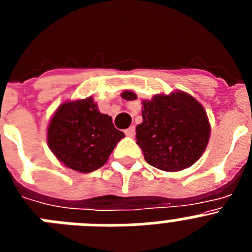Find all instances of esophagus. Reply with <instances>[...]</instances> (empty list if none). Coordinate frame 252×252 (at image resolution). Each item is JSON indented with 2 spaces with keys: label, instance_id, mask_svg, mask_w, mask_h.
I'll return each mask as SVG.
<instances>
[{
  "label": "esophagus",
  "instance_id": "1",
  "mask_svg": "<svg viewBox=\"0 0 252 252\" xmlns=\"http://www.w3.org/2000/svg\"><path fill=\"white\" fill-rule=\"evenodd\" d=\"M125 133H126V136L128 137L135 136V126H131V127H128L127 130H125Z\"/></svg>",
  "mask_w": 252,
  "mask_h": 252
}]
</instances>
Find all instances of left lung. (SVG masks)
Segmentation results:
<instances>
[{
  "label": "left lung",
  "instance_id": "obj_1",
  "mask_svg": "<svg viewBox=\"0 0 252 252\" xmlns=\"http://www.w3.org/2000/svg\"><path fill=\"white\" fill-rule=\"evenodd\" d=\"M122 98L136 99L131 91ZM142 122L136 127L137 145L154 168L178 171L193 165L209 140L208 117L194 97L184 92L157 94L142 101Z\"/></svg>",
  "mask_w": 252,
  "mask_h": 252
}]
</instances>
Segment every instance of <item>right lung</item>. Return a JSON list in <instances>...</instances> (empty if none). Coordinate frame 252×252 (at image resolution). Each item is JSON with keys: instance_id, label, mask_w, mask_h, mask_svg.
I'll list each match as a JSON object with an SVG mask.
<instances>
[{"instance_id": "obj_1", "label": "right lung", "mask_w": 252, "mask_h": 252, "mask_svg": "<svg viewBox=\"0 0 252 252\" xmlns=\"http://www.w3.org/2000/svg\"><path fill=\"white\" fill-rule=\"evenodd\" d=\"M125 137L112 119L98 111L92 97L64 102L48 127V145L66 168L91 173L106 164L117 142Z\"/></svg>"}]
</instances>
